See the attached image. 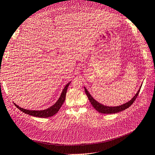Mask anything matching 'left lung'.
Instances as JSON below:
<instances>
[{"label": "left lung", "instance_id": "1", "mask_svg": "<svg viewBox=\"0 0 155 155\" xmlns=\"http://www.w3.org/2000/svg\"><path fill=\"white\" fill-rule=\"evenodd\" d=\"M140 89H141V87L140 88L137 93L136 94V95L132 98V100H130L129 102L126 103V104H125L122 105L118 106V107H107V106H105L102 104H100V103L96 101L91 96V95L87 91V88L85 87V93L88 98L89 101H90V102H91V104L97 112H99L100 113H102V114H113V113H117V112L124 110L126 109L129 108L131 105H132L134 103V101H135L136 98H137V96H138V94L140 92Z\"/></svg>", "mask_w": 155, "mask_h": 155}]
</instances>
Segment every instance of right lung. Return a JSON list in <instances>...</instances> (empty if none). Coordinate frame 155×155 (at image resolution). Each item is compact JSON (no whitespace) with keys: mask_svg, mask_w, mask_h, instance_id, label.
<instances>
[{"mask_svg":"<svg viewBox=\"0 0 155 155\" xmlns=\"http://www.w3.org/2000/svg\"><path fill=\"white\" fill-rule=\"evenodd\" d=\"M70 82H69L68 84H67L66 86H65V87L64 88L61 94V96L59 98L58 101L56 102L54 105L50 107V108H48V109H46V110H26V109H22V108L18 107L16 104H15V105L18 108V109L20 110H21L22 112H25V113H26L27 114L33 116L39 117V118H48V117L52 116L59 111V109L61 107L63 104L64 103V101L65 100V98H66V94H67V88L70 85Z\"/></svg>","mask_w":155,"mask_h":155,"instance_id":"right-lung-1","label":"right lung"}]
</instances>
